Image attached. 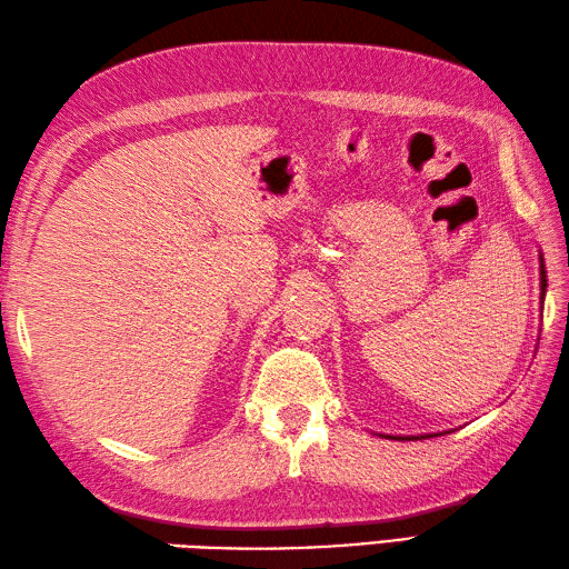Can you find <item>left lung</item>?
Masks as SVG:
<instances>
[{"mask_svg": "<svg viewBox=\"0 0 569 569\" xmlns=\"http://www.w3.org/2000/svg\"><path fill=\"white\" fill-rule=\"evenodd\" d=\"M546 287H548V274H546V262H542V256H540V307L542 301H546ZM436 433H426V436H387L391 440H419V438H431Z\"/></svg>", "mask_w": 569, "mask_h": 569, "instance_id": "8db88e82", "label": "left lung"}]
</instances>
